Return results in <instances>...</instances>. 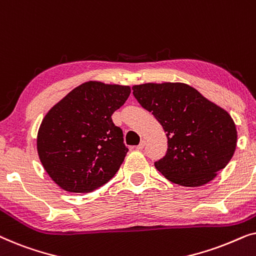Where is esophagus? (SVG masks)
<instances>
[{
    "label": "esophagus",
    "instance_id": "34e87169",
    "mask_svg": "<svg viewBox=\"0 0 256 256\" xmlns=\"http://www.w3.org/2000/svg\"><path fill=\"white\" fill-rule=\"evenodd\" d=\"M144 146H146V141H144V140H142V141H141V143H140V144H138V146H136V148H138V149H140V150H141V149H143V148H144Z\"/></svg>",
    "mask_w": 256,
    "mask_h": 256
}]
</instances>
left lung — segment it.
<instances>
[{
  "mask_svg": "<svg viewBox=\"0 0 256 256\" xmlns=\"http://www.w3.org/2000/svg\"><path fill=\"white\" fill-rule=\"evenodd\" d=\"M132 94L166 132V154L155 162L166 180L182 186H202L228 164L238 135L225 110L182 82L135 85Z\"/></svg>",
  "mask_w": 256,
  "mask_h": 256,
  "instance_id": "left-lung-1",
  "label": "left lung"
}]
</instances>
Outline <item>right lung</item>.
Listing matches in <instances>:
<instances>
[{
  "label": "right lung",
  "instance_id": "obj_1",
  "mask_svg": "<svg viewBox=\"0 0 256 256\" xmlns=\"http://www.w3.org/2000/svg\"><path fill=\"white\" fill-rule=\"evenodd\" d=\"M129 94V86L87 82L45 115L37 135L38 156L62 190H96L120 169L128 148L112 115Z\"/></svg>",
  "mask_w": 256,
  "mask_h": 256
}]
</instances>
